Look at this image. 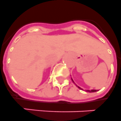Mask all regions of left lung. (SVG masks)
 Segmentation results:
<instances>
[{"mask_svg": "<svg viewBox=\"0 0 121 121\" xmlns=\"http://www.w3.org/2000/svg\"><path fill=\"white\" fill-rule=\"evenodd\" d=\"M71 79H72V81H73V82L74 83V81H73L72 78H71ZM74 84H75V83H74ZM76 86H77V87H78V88H79V89H81V90H82V89H81V87H79V86H77V85H76ZM86 91H87V92H97V90H86Z\"/></svg>", "mask_w": 121, "mask_h": 121, "instance_id": "8db88e82", "label": "left lung"}]
</instances>
